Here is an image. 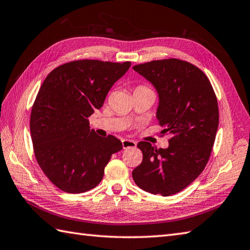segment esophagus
<instances>
[{
    "label": "esophagus",
    "instance_id": "esophagus-1",
    "mask_svg": "<svg viewBox=\"0 0 250 250\" xmlns=\"http://www.w3.org/2000/svg\"><path fill=\"white\" fill-rule=\"evenodd\" d=\"M121 142H122V147H124V149H126V148H134L136 146V143L134 141L124 139Z\"/></svg>",
    "mask_w": 250,
    "mask_h": 250
}]
</instances>
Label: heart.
I'll return each mask as SVG.
<instances>
[{
	"label": "heart",
	"instance_id": "heart-1",
	"mask_svg": "<svg viewBox=\"0 0 250 250\" xmlns=\"http://www.w3.org/2000/svg\"><path fill=\"white\" fill-rule=\"evenodd\" d=\"M139 88H146V87H145V86H139L136 89H139Z\"/></svg>",
	"mask_w": 250,
	"mask_h": 250
}]
</instances>
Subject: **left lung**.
I'll use <instances>...</instances> for the list:
<instances>
[{"mask_svg":"<svg viewBox=\"0 0 250 250\" xmlns=\"http://www.w3.org/2000/svg\"><path fill=\"white\" fill-rule=\"evenodd\" d=\"M133 70L157 89L161 133L172 137L167 149L140 142L143 161L132 177L147 192L172 195L192 183L209 160L219 125L216 94L205 74L187 61L169 58Z\"/></svg>","mask_w":250,"mask_h":250,"instance_id":"8db88e82","label":"left lung"}]
</instances>
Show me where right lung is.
Listing matches in <instances>:
<instances>
[{
	"mask_svg": "<svg viewBox=\"0 0 250 250\" xmlns=\"http://www.w3.org/2000/svg\"><path fill=\"white\" fill-rule=\"evenodd\" d=\"M130 66L129 61L75 60L56 67L42 83L31 110V139L42 171L64 192L97 187L111 155L122 149L117 137L90 130L88 118Z\"/></svg>",
	"mask_w": 250,
	"mask_h": 250,
	"instance_id": "add662e5",
	"label": "right lung"
}]
</instances>
